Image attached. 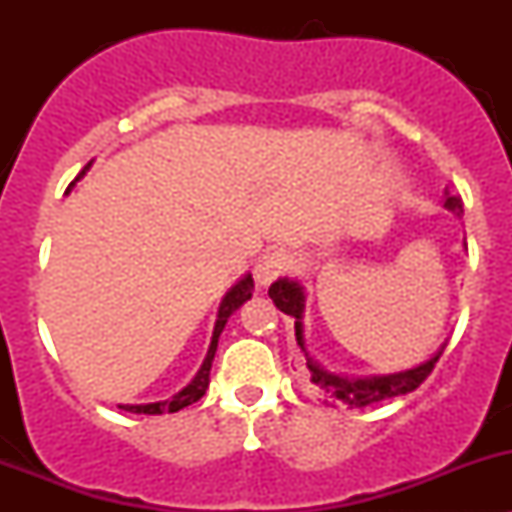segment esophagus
I'll use <instances>...</instances> for the list:
<instances>
[{"label": "esophagus", "mask_w": 512, "mask_h": 512, "mask_svg": "<svg viewBox=\"0 0 512 512\" xmlns=\"http://www.w3.org/2000/svg\"><path fill=\"white\" fill-rule=\"evenodd\" d=\"M289 267V257L285 250H272V252H265V255L257 260L255 270H252V275H255V282L260 287H267L272 280H277V277L282 275Z\"/></svg>", "instance_id": "34e87169"}]
</instances>
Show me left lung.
<instances>
[{"label": "left lung", "instance_id": "obj_1", "mask_svg": "<svg viewBox=\"0 0 512 512\" xmlns=\"http://www.w3.org/2000/svg\"><path fill=\"white\" fill-rule=\"evenodd\" d=\"M446 208L453 210L456 215L463 213V200L461 195H451L446 198ZM270 297L275 302V307L280 312L294 317V337H297L299 349H302V359H299V371L307 379V384H312V389L322 396L324 404L329 406H349V409H364V406L379 404V401L394 399V396L409 394L416 391L423 381L428 379V374L433 371L436 361L441 359L443 349L433 359H428L426 364L416 366V369L399 371V374L389 376H369V379H347V376L332 374V371L322 369L312 356L307 354L304 347V332H302V312H304V292L297 282L292 280H277L272 282Z\"/></svg>", "mask_w": 512, "mask_h": 512}]
</instances>
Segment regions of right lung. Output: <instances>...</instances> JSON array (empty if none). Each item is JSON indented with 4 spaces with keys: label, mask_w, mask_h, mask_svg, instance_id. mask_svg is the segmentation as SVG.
Segmentation results:
<instances>
[{
    "label": "right lung",
    "mask_w": 512,
    "mask_h": 512,
    "mask_svg": "<svg viewBox=\"0 0 512 512\" xmlns=\"http://www.w3.org/2000/svg\"><path fill=\"white\" fill-rule=\"evenodd\" d=\"M91 165V163H89ZM89 165H84V170L79 173L81 175L89 170ZM76 178V180H79ZM74 185V183H71ZM252 287H255V282H252V275H247L245 280L237 282L235 287L230 289V292L225 294L223 304H220V312H218V322H215V332H213V342H210V349H208V356H205L203 366H200V371L195 374V379L190 381L188 386H185L183 391H178V394L173 396L170 401H158V404H143V406H121V409L126 411H133V414H148V416H156V414H175V411L185 409V406L195 404V401L203 399L205 389H208L210 384V369H213V359H215V352H218V339H220V332L225 329V322L227 317H230L232 312H235L237 307H242V304L247 302V299L252 297Z\"/></svg>",
    "instance_id": "obj_1"
}]
</instances>
